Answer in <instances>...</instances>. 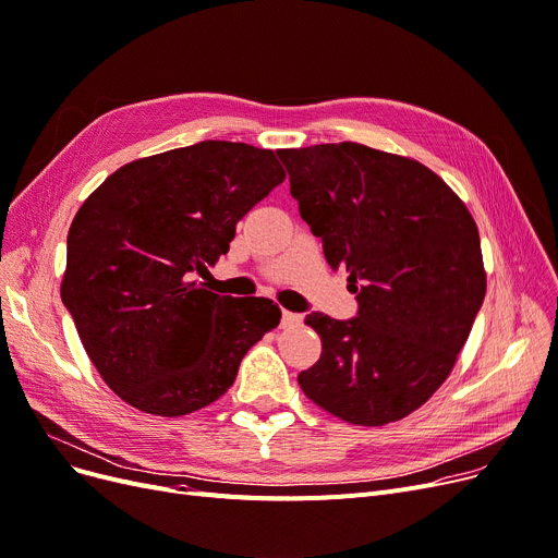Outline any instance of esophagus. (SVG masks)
I'll return each instance as SVG.
<instances>
[{
  "label": "esophagus",
  "mask_w": 558,
  "mask_h": 558,
  "mask_svg": "<svg viewBox=\"0 0 558 558\" xmlns=\"http://www.w3.org/2000/svg\"><path fill=\"white\" fill-rule=\"evenodd\" d=\"M301 322H303L301 314H296V312H289V310H282V319H280V326H282V328L299 326Z\"/></svg>",
  "instance_id": "34e87169"
}]
</instances>
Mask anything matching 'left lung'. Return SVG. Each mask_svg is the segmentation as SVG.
Instances as JSON below:
<instances>
[{
    "mask_svg": "<svg viewBox=\"0 0 558 558\" xmlns=\"http://www.w3.org/2000/svg\"><path fill=\"white\" fill-rule=\"evenodd\" d=\"M276 155L301 219L357 301L347 322L305 317L322 357L299 374L301 390L351 424L397 422L445 383L486 296L472 214L420 161L362 143Z\"/></svg>",
    "mask_w": 558,
    "mask_h": 558,
    "instance_id": "8db88e82",
    "label": "left lung"
}]
</instances>
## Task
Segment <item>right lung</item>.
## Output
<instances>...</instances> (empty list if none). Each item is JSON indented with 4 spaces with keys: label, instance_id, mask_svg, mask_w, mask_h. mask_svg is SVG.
<instances>
[{
    "label": "right lung",
    "instance_id": "obj_1",
    "mask_svg": "<svg viewBox=\"0 0 558 558\" xmlns=\"http://www.w3.org/2000/svg\"><path fill=\"white\" fill-rule=\"evenodd\" d=\"M284 180L274 150L201 141L118 168L68 232L61 301L111 390L180 417L226 395L241 357L280 322L269 299L207 292L193 274Z\"/></svg>",
    "mask_w": 558,
    "mask_h": 558
}]
</instances>
